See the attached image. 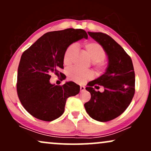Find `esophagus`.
Masks as SVG:
<instances>
[{
  "mask_svg": "<svg viewBox=\"0 0 151 151\" xmlns=\"http://www.w3.org/2000/svg\"><path fill=\"white\" fill-rule=\"evenodd\" d=\"M85 90V87L84 86H80V91H84Z\"/></svg>",
  "mask_w": 151,
  "mask_h": 151,
  "instance_id": "obj_1",
  "label": "esophagus"
}]
</instances>
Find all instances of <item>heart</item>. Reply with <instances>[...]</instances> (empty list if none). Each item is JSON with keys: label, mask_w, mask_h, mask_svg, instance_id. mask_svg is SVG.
I'll return each instance as SVG.
<instances>
[{"label": "heart", "mask_w": 151, "mask_h": 151, "mask_svg": "<svg viewBox=\"0 0 151 151\" xmlns=\"http://www.w3.org/2000/svg\"><path fill=\"white\" fill-rule=\"evenodd\" d=\"M84 48L86 52L92 60V65L97 72H101L105 69L104 60L106 56L105 50L101 45L96 42L84 43ZM77 50V45L72 43L66 48L63 55V62L65 65H70L72 62L73 58ZM67 78L69 80L78 84H84L86 81L92 79L93 74L89 70H81L76 67H72L67 71Z\"/></svg>", "instance_id": "1"}]
</instances>
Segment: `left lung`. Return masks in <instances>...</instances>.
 I'll return each instance as SVG.
<instances>
[{"instance_id": "1", "label": "left lung", "mask_w": 151, "mask_h": 151, "mask_svg": "<svg viewBox=\"0 0 151 151\" xmlns=\"http://www.w3.org/2000/svg\"><path fill=\"white\" fill-rule=\"evenodd\" d=\"M105 50L109 65L101 77L88 83L86 89L91 99L84 104L86 111L94 120L109 121L124 113L135 93V72L131 58L112 37L103 32H88ZM103 86L105 91H95L93 87Z\"/></svg>"}]
</instances>
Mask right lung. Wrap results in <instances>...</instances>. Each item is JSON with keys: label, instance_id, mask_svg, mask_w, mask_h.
I'll use <instances>...</instances> for the list:
<instances>
[{"label": "right lung", "instance_id": "add662e5", "mask_svg": "<svg viewBox=\"0 0 151 151\" xmlns=\"http://www.w3.org/2000/svg\"><path fill=\"white\" fill-rule=\"evenodd\" d=\"M88 35L81 29L68 28L44 34L22 53L18 69L17 92L25 109L36 119L52 121L63 114L67 98L80 86L73 81L62 86L50 82L51 74H63V55L70 45Z\"/></svg>", "mask_w": 151, "mask_h": 151}]
</instances>
